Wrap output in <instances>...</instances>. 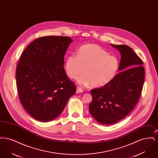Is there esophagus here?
Segmentation results:
<instances>
[{
  "mask_svg": "<svg viewBox=\"0 0 158 158\" xmlns=\"http://www.w3.org/2000/svg\"><path fill=\"white\" fill-rule=\"evenodd\" d=\"M83 90L82 88H81L80 87H77L76 88V93H81V92H83Z\"/></svg>",
  "mask_w": 158,
  "mask_h": 158,
  "instance_id": "esophagus-1",
  "label": "esophagus"
}]
</instances>
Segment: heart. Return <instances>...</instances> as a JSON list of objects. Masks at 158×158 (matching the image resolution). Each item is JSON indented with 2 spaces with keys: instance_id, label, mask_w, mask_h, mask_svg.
<instances>
[{
  "instance_id": "1",
  "label": "heart",
  "mask_w": 158,
  "mask_h": 158,
  "mask_svg": "<svg viewBox=\"0 0 158 158\" xmlns=\"http://www.w3.org/2000/svg\"><path fill=\"white\" fill-rule=\"evenodd\" d=\"M118 68L117 57L110 55L99 45L92 44L82 45L77 56L70 55L65 63V70L70 78H75L84 68L85 73L76 78L77 82L82 85L91 83L94 87L103 86L111 81Z\"/></svg>"
}]
</instances>
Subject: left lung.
<instances>
[{
	"instance_id": "obj_1",
	"label": "left lung",
	"mask_w": 158,
	"mask_h": 158,
	"mask_svg": "<svg viewBox=\"0 0 158 158\" xmlns=\"http://www.w3.org/2000/svg\"><path fill=\"white\" fill-rule=\"evenodd\" d=\"M121 53L119 73L104 86L90 90L92 116L102 124H112L130 113L140 97L144 80L142 60L126 45L111 44Z\"/></svg>"
}]
</instances>
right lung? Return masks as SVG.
Returning <instances> with one entry per match:
<instances>
[{"instance_id": "right-lung-1", "label": "right lung", "mask_w": 158, "mask_h": 158, "mask_svg": "<svg viewBox=\"0 0 158 158\" xmlns=\"http://www.w3.org/2000/svg\"><path fill=\"white\" fill-rule=\"evenodd\" d=\"M72 42L64 36L38 38L21 56L16 70L19 98L25 110L37 120L56 118L75 94V83L63 67L64 56Z\"/></svg>"}]
</instances>
